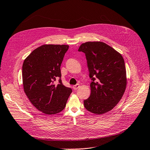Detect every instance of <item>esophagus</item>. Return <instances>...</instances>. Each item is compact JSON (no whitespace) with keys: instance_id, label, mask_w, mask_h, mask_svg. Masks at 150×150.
Segmentation results:
<instances>
[{"instance_id":"34e87169","label":"esophagus","mask_w":150,"mask_h":150,"mask_svg":"<svg viewBox=\"0 0 150 150\" xmlns=\"http://www.w3.org/2000/svg\"><path fill=\"white\" fill-rule=\"evenodd\" d=\"M79 87H80V85H79V84H76V85H75L74 86V89L75 90H76Z\"/></svg>"}]
</instances>
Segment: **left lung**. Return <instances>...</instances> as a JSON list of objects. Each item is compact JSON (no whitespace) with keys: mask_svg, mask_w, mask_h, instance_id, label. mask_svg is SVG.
<instances>
[{"mask_svg":"<svg viewBox=\"0 0 150 150\" xmlns=\"http://www.w3.org/2000/svg\"><path fill=\"white\" fill-rule=\"evenodd\" d=\"M79 52L85 53L89 76L91 93L83 101L88 112L101 115L112 110L125 93L127 79L122 55L102 42L82 43Z\"/></svg>","mask_w":150,"mask_h":150,"instance_id":"1","label":"left lung"}]
</instances>
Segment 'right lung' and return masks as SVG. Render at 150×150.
I'll return each instance as SVG.
<instances>
[{
	"label": "right lung",
	"instance_id": "add662e5",
	"mask_svg": "<svg viewBox=\"0 0 150 150\" xmlns=\"http://www.w3.org/2000/svg\"><path fill=\"white\" fill-rule=\"evenodd\" d=\"M69 48L67 45H43L24 60L22 81L24 91L34 107L42 113L54 115L66 106L72 90L62 84L60 66ZM60 78L59 83L54 81Z\"/></svg>",
	"mask_w": 150,
	"mask_h": 150
}]
</instances>
